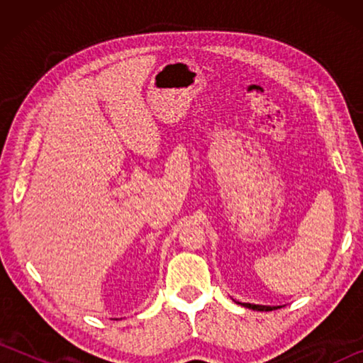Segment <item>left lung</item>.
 Returning a JSON list of instances; mask_svg holds the SVG:
<instances>
[{"instance_id":"1","label":"left lung","mask_w":363,"mask_h":363,"mask_svg":"<svg viewBox=\"0 0 363 363\" xmlns=\"http://www.w3.org/2000/svg\"><path fill=\"white\" fill-rule=\"evenodd\" d=\"M242 304V303H238ZM243 307H248V309H253V311H274L277 309V307H270V306H259V304H248V303H243Z\"/></svg>"}]
</instances>
